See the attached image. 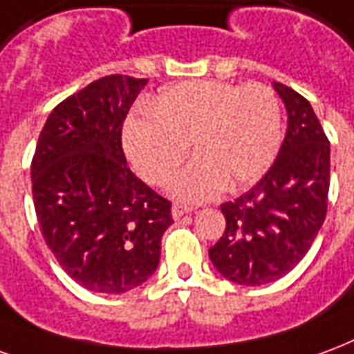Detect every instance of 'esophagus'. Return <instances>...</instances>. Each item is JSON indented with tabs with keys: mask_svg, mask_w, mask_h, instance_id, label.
<instances>
[{
	"mask_svg": "<svg viewBox=\"0 0 354 354\" xmlns=\"http://www.w3.org/2000/svg\"><path fill=\"white\" fill-rule=\"evenodd\" d=\"M188 211H190V209L185 207V205H180V203H175L174 207H171V216H174L175 221H179L180 216L187 215Z\"/></svg>",
	"mask_w": 354,
	"mask_h": 354,
	"instance_id": "34e87169",
	"label": "esophagus"
}]
</instances>
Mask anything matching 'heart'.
Masks as SVG:
<instances>
[{
  "label": "heart",
  "mask_w": 354,
  "mask_h": 354,
  "mask_svg": "<svg viewBox=\"0 0 354 354\" xmlns=\"http://www.w3.org/2000/svg\"><path fill=\"white\" fill-rule=\"evenodd\" d=\"M122 139L131 166L151 185L169 179L192 141L196 158L171 179L169 192L203 202L224 187H251L270 169L281 145V105L260 82H180L130 115Z\"/></svg>",
  "instance_id": "heart-1"
}]
</instances>
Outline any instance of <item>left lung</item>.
I'll return each instance as SVG.
<instances>
[{
    "label": "left lung",
    "mask_w": 354,
    "mask_h": 354,
    "mask_svg": "<svg viewBox=\"0 0 354 354\" xmlns=\"http://www.w3.org/2000/svg\"><path fill=\"white\" fill-rule=\"evenodd\" d=\"M288 126L268 174L221 205L226 228L209 249L216 272L232 283L260 286L285 277L321 230L330 187V143L311 103L281 82Z\"/></svg>",
    "instance_id": "obj_1"
}]
</instances>
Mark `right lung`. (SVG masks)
I'll return each instance as SVG.
<instances>
[{
  "instance_id": "obj_1",
  "label": "right lung",
  "mask_w": 354,
  "mask_h": 354,
  "mask_svg": "<svg viewBox=\"0 0 354 354\" xmlns=\"http://www.w3.org/2000/svg\"><path fill=\"white\" fill-rule=\"evenodd\" d=\"M147 79L107 75L58 103L32 160L35 215L45 243L86 290L124 294L160 262L171 202L131 174L122 124Z\"/></svg>"
}]
</instances>
